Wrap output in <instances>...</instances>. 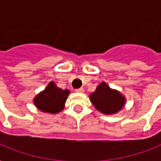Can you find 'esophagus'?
<instances>
[{"instance_id":"1","label":"esophagus","mask_w":161,"mask_h":161,"mask_svg":"<svg viewBox=\"0 0 161 161\" xmlns=\"http://www.w3.org/2000/svg\"><path fill=\"white\" fill-rule=\"evenodd\" d=\"M75 92H79V93H82V92H84V89H83V88L76 89V90H75Z\"/></svg>"}]
</instances>
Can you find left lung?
Instances as JSON below:
<instances>
[{
	"instance_id": "obj_1",
	"label": "left lung",
	"mask_w": 161,
	"mask_h": 161,
	"mask_svg": "<svg viewBox=\"0 0 161 161\" xmlns=\"http://www.w3.org/2000/svg\"><path fill=\"white\" fill-rule=\"evenodd\" d=\"M91 101L97 111L104 114H113L120 111L125 98L115 90L111 89L104 82L97 87L95 92L90 95Z\"/></svg>"
}]
</instances>
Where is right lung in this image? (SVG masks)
Segmentation results:
<instances>
[{
	"mask_svg": "<svg viewBox=\"0 0 161 161\" xmlns=\"http://www.w3.org/2000/svg\"><path fill=\"white\" fill-rule=\"evenodd\" d=\"M69 94V91L58 88L54 82H50L47 88L35 97L34 103L42 112L57 113L64 110Z\"/></svg>",
	"mask_w": 161,
	"mask_h": 161,
	"instance_id": "1",
	"label": "right lung"
}]
</instances>
